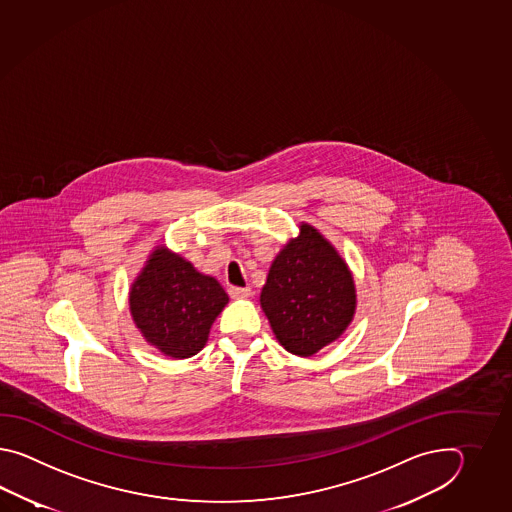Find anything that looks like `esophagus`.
I'll return each instance as SVG.
<instances>
[{
  "label": "esophagus",
  "mask_w": 512,
  "mask_h": 512,
  "mask_svg": "<svg viewBox=\"0 0 512 512\" xmlns=\"http://www.w3.org/2000/svg\"><path fill=\"white\" fill-rule=\"evenodd\" d=\"M230 298H247L251 296V287H229Z\"/></svg>",
  "instance_id": "1"
}]
</instances>
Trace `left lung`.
Listing matches in <instances>:
<instances>
[{
  "instance_id": "obj_1",
  "label": "left lung",
  "mask_w": 512,
  "mask_h": 512,
  "mask_svg": "<svg viewBox=\"0 0 512 512\" xmlns=\"http://www.w3.org/2000/svg\"><path fill=\"white\" fill-rule=\"evenodd\" d=\"M261 307L283 348L311 357L342 335L355 313V285L348 265L313 227L272 261Z\"/></svg>"
}]
</instances>
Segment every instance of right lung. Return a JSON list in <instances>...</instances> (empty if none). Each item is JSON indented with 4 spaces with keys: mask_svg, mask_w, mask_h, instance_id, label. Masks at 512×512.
I'll return each mask as SVG.
<instances>
[{
    "mask_svg": "<svg viewBox=\"0 0 512 512\" xmlns=\"http://www.w3.org/2000/svg\"><path fill=\"white\" fill-rule=\"evenodd\" d=\"M227 302L218 280L166 249L153 252L130 293L131 315L142 335L174 359H188L203 349Z\"/></svg>",
    "mask_w": 512,
    "mask_h": 512,
    "instance_id": "add662e5",
    "label": "right lung"
}]
</instances>
